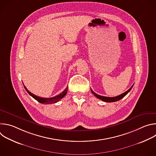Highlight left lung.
I'll return each instance as SVG.
<instances>
[{
  "label": "left lung",
  "instance_id": "1",
  "mask_svg": "<svg viewBox=\"0 0 156 156\" xmlns=\"http://www.w3.org/2000/svg\"><path fill=\"white\" fill-rule=\"evenodd\" d=\"M133 85L129 89V90H128V91H126V92L123 93V94H120V95H119V96H116V97H113V98H110V97H105V96H100V95H99V94L95 93L92 90H91V91L92 93H93L96 98H98V99H101V100H102V101H104V102H116V101H119V100H120L121 99H122L123 98H124V97L130 91V90H131V88L133 87Z\"/></svg>",
  "mask_w": 156,
  "mask_h": 156
}]
</instances>
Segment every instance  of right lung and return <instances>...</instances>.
Returning a JSON list of instances; mask_svg holds the SVG:
<instances>
[{
  "label": "right lung",
  "instance_id": "1",
  "mask_svg": "<svg viewBox=\"0 0 156 156\" xmlns=\"http://www.w3.org/2000/svg\"><path fill=\"white\" fill-rule=\"evenodd\" d=\"M24 87L26 90V91L28 92V93L34 99H36V101H37L41 103V104H52V103H56L58 101H59L61 99H62L66 94L67 93L68 91V87H66L65 88V90L62 92L60 94L52 97V98H41V97H39L37 96L34 94H33V93H31V92H30L28 90L27 88L24 86Z\"/></svg>",
  "mask_w": 156,
  "mask_h": 156
}]
</instances>
